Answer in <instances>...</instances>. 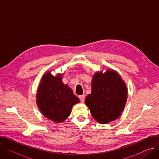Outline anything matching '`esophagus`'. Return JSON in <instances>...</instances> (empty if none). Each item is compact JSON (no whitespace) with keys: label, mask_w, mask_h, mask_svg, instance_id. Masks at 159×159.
I'll return each mask as SVG.
<instances>
[{"label":"esophagus","mask_w":159,"mask_h":159,"mask_svg":"<svg viewBox=\"0 0 159 159\" xmlns=\"http://www.w3.org/2000/svg\"><path fill=\"white\" fill-rule=\"evenodd\" d=\"M79 99L80 101V102H84L85 101V96L84 95H82V96H79Z\"/></svg>","instance_id":"esophagus-1"}]
</instances>
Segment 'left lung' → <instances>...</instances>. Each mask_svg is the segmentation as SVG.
<instances>
[{"instance_id":"8db88e82","label":"left lung","mask_w":159,"mask_h":159,"mask_svg":"<svg viewBox=\"0 0 159 159\" xmlns=\"http://www.w3.org/2000/svg\"><path fill=\"white\" fill-rule=\"evenodd\" d=\"M128 91L125 83L114 70L94 75L92 92L85 100L93 118L99 123L106 124L118 118L123 111Z\"/></svg>"}]
</instances>
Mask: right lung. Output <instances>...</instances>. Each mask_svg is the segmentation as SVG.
Masks as SVG:
<instances>
[{
    "label": "right lung",
    "instance_id": "add662e5",
    "mask_svg": "<svg viewBox=\"0 0 159 159\" xmlns=\"http://www.w3.org/2000/svg\"><path fill=\"white\" fill-rule=\"evenodd\" d=\"M36 101L45 117L60 123L69 117L72 106L79 102V99L62 82L61 74L54 77L48 72L43 77L39 85Z\"/></svg>",
    "mask_w": 159,
    "mask_h": 159
}]
</instances>
